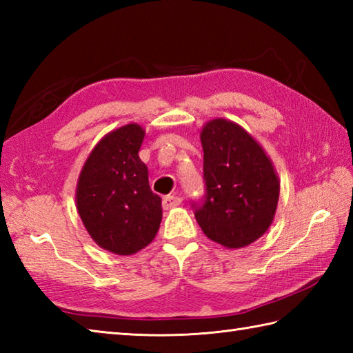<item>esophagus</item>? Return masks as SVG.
I'll use <instances>...</instances> for the list:
<instances>
[{"mask_svg": "<svg viewBox=\"0 0 353 353\" xmlns=\"http://www.w3.org/2000/svg\"><path fill=\"white\" fill-rule=\"evenodd\" d=\"M181 203H182V197H179V196H167L162 199L163 209H172Z\"/></svg>", "mask_w": 353, "mask_h": 353, "instance_id": "esophagus-1", "label": "esophagus"}]
</instances>
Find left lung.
Here are the masks:
<instances>
[{
	"instance_id": "1",
	"label": "left lung",
	"mask_w": 353,
	"mask_h": 353,
	"mask_svg": "<svg viewBox=\"0 0 353 353\" xmlns=\"http://www.w3.org/2000/svg\"><path fill=\"white\" fill-rule=\"evenodd\" d=\"M200 141L206 194L201 203H192L194 215L209 239L241 249L273 223L279 179L262 147L234 121L206 123Z\"/></svg>"
}]
</instances>
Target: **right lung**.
<instances>
[{"mask_svg": "<svg viewBox=\"0 0 353 353\" xmlns=\"http://www.w3.org/2000/svg\"><path fill=\"white\" fill-rule=\"evenodd\" d=\"M145 130L127 124L108 133L79 176L77 211L101 249L133 254L153 241L162 220L161 197L150 190L138 152Z\"/></svg>", "mask_w": 353, "mask_h": 353, "instance_id": "add662e5", "label": "right lung"}]
</instances>
